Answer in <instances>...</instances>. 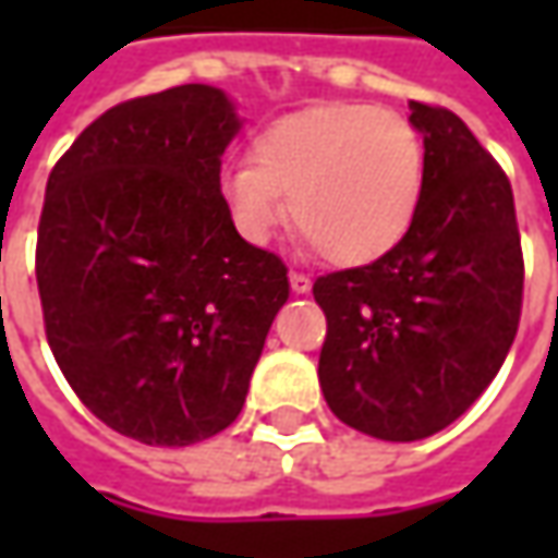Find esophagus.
Instances as JSON below:
<instances>
[{"mask_svg": "<svg viewBox=\"0 0 558 558\" xmlns=\"http://www.w3.org/2000/svg\"><path fill=\"white\" fill-rule=\"evenodd\" d=\"M289 282H291V291H298V294H304V291H311V276H304L301 269H291V272H289Z\"/></svg>", "mask_w": 558, "mask_h": 558, "instance_id": "esophagus-1", "label": "esophagus"}]
</instances>
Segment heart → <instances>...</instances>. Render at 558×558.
<instances>
[{
	"instance_id": "b5f03b06",
	"label": "heart",
	"mask_w": 558,
	"mask_h": 558,
	"mask_svg": "<svg viewBox=\"0 0 558 558\" xmlns=\"http://www.w3.org/2000/svg\"><path fill=\"white\" fill-rule=\"evenodd\" d=\"M251 163L220 173V198L247 242H269L289 220L335 267H366L395 251L416 220L425 145L400 111L319 105L269 123Z\"/></svg>"
}]
</instances>
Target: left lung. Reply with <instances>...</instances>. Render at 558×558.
Wrapping results in <instances>:
<instances>
[{
	"label": "left lung",
	"mask_w": 558,
	"mask_h": 558,
	"mask_svg": "<svg viewBox=\"0 0 558 558\" xmlns=\"http://www.w3.org/2000/svg\"><path fill=\"white\" fill-rule=\"evenodd\" d=\"M410 108L425 185L407 239L366 267L313 282L326 313V403L381 440L428 438L482 397L515 341L525 289L504 167L453 111Z\"/></svg>",
	"instance_id": "left-lung-1"
}]
</instances>
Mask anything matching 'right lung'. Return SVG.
<instances>
[{
    "mask_svg": "<svg viewBox=\"0 0 558 558\" xmlns=\"http://www.w3.org/2000/svg\"><path fill=\"white\" fill-rule=\"evenodd\" d=\"M239 130L204 83L130 98L58 158L36 235L54 363L108 428L158 447L242 413L289 269L235 232L220 155Z\"/></svg>",
    "mask_w": 558,
    "mask_h": 558,
    "instance_id": "1",
    "label": "right lung"
}]
</instances>
